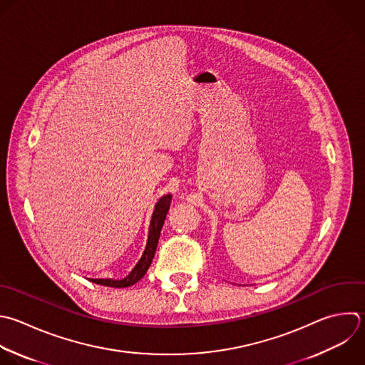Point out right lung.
Returning a JSON list of instances; mask_svg holds the SVG:
<instances>
[{"instance_id":"1","label":"right lung","mask_w":365,"mask_h":365,"mask_svg":"<svg viewBox=\"0 0 365 365\" xmlns=\"http://www.w3.org/2000/svg\"><path fill=\"white\" fill-rule=\"evenodd\" d=\"M171 194L163 195L153 211V217L150 221V228H148V240H147V245L145 250L140 258V261L135 264V267L131 269V272L121 278V279H113V278H88L90 281L104 285V287H114V288H125L130 285H134L135 282H138L145 272L148 271L153 258L155 255V250H157V244L160 240V234H161V228L164 225L167 212L170 210V204H171Z\"/></svg>"}]
</instances>
